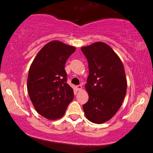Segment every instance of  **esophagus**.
Returning a JSON list of instances; mask_svg holds the SVG:
<instances>
[{"label": "esophagus", "mask_w": 153, "mask_h": 153, "mask_svg": "<svg viewBox=\"0 0 153 153\" xmlns=\"http://www.w3.org/2000/svg\"><path fill=\"white\" fill-rule=\"evenodd\" d=\"M76 88H77V90H78V91H81L82 87L81 85H77V86H76Z\"/></svg>", "instance_id": "obj_1"}]
</instances>
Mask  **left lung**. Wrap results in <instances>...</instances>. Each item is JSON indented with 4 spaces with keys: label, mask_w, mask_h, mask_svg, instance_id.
I'll use <instances>...</instances> for the list:
<instances>
[{
    "label": "left lung",
    "mask_w": 153,
    "mask_h": 153,
    "mask_svg": "<svg viewBox=\"0 0 153 153\" xmlns=\"http://www.w3.org/2000/svg\"><path fill=\"white\" fill-rule=\"evenodd\" d=\"M88 62L85 84L88 102L82 106L85 117L103 124L116 114L127 93V82L123 63L109 45L98 42L81 47Z\"/></svg>",
    "instance_id": "8db88e82"
}]
</instances>
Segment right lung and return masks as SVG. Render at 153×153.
<instances>
[{"instance_id": "right-lung-1", "label": "right lung", "mask_w": 153, "mask_h": 153, "mask_svg": "<svg viewBox=\"0 0 153 153\" xmlns=\"http://www.w3.org/2000/svg\"><path fill=\"white\" fill-rule=\"evenodd\" d=\"M75 47L54 40L45 45L35 57L29 71L27 90L36 111L46 119L63 117L74 98L67 83L65 65Z\"/></svg>"}]
</instances>
